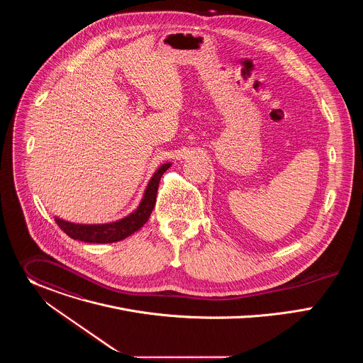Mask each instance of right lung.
I'll list each match as a JSON object with an SVG mask.
<instances>
[{"mask_svg":"<svg viewBox=\"0 0 363 363\" xmlns=\"http://www.w3.org/2000/svg\"><path fill=\"white\" fill-rule=\"evenodd\" d=\"M171 167V164H164L158 168V171L153 174L150 178L143 198L139 203L138 208L129 214L128 217L109 223V224H73L60 218H55L57 225L73 240L84 241V242H96V244H106V242H116L121 241L130 234L136 233L149 218L155 202H157V192L160 186L161 177L164 172Z\"/></svg>","mask_w":363,"mask_h":363,"instance_id":"add662e5","label":"right lung"}]
</instances>
